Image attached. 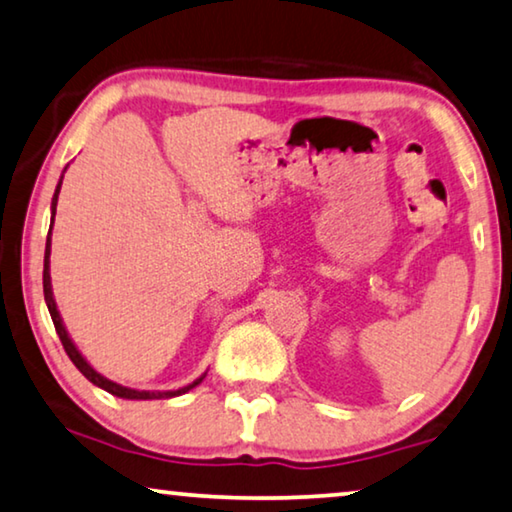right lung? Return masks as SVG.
I'll use <instances>...</instances> for the list:
<instances>
[{"label": "right lung", "instance_id": "1", "mask_svg": "<svg viewBox=\"0 0 512 512\" xmlns=\"http://www.w3.org/2000/svg\"><path fill=\"white\" fill-rule=\"evenodd\" d=\"M66 171V169H64ZM61 180H64V174H61L59 178V185L57 190H54V196H52V224H54V215H57V201H59V190H61ZM52 226H50V233H47V242H45V261H43V293H45V304H47V311H50L52 316V322H54V329H57V334L61 338V343H64V350L66 355L70 357V361L80 368V373L86 377V380L96 384V387L105 389L107 393H112V396L116 398H125V400H160V398H174V396H183V393H187L190 389H194L196 384L203 382V377H206V373H203L201 377H196V380L192 384H187V387H180V389H174V391H139V389H130V387H123V384H116L112 380H107L105 375H100L96 368H93L89 361H86L82 357V352L77 350V345L73 343V338L68 336L66 332V325L64 320H61L59 316V309H57V302H54V295H52V279H50V247H52Z\"/></svg>", "mask_w": 512, "mask_h": 512}]
</instances>
